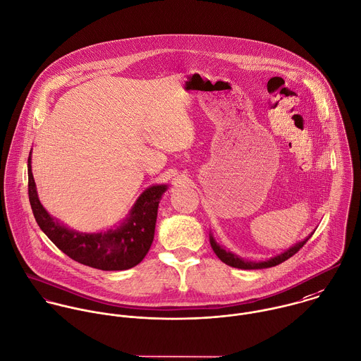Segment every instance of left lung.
Masks as SVG:
<instances>
[{
  "label": "left lung",
  "instance_id": "8db88e82",
  "mask_svg": "<svg viewBox=\"0 0 361 361\" xmlns=\"http://www.w3.org/2000/svg\"><path fill=\"white\" fill-rule=\"evenodd\" d=\"M310 238H311V235H310L308 238H305V240L295 243L294 246H291V247L287 249L286 252H283V253H280V255H277V256H274V257H271V259H269V260H266V262H257V263H256V262L243 260V259L238 257L237 255H234V253L226 250L224 247H221V246L216 242V240H214L212 235H210V243H212V247H213L214 253H216V255L219 256V259L223 260L226 264L233 266V267H237V269L250 270V269H267V267L277 266V264L283 263L284 260H287V259H290L293 255H295V253L305 245V242L310 240Z\"/></svg>",
  "mask_w": 361,
  "mask_h": 361
}]
</instances>
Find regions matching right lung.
I'll return each mask as SVG.
<instances>
[{"mask_svg": "<svg viewBox=\"0 0 361 361\" xmlns=\"http://www.w3.org/2000/svg\"><path fill=\"white\" fill-rule=\"evenodd\" d=\"M166 185L148 188L134 203L128 219L119 228L98 234L73 231L54 220L42 206L27 158V193L35 220L60 250L78 263L101 270H126L147 255L155 233L159 200Z\"/></svg>", "mask_w": 361, "mask_h": 361, "instance_id": "1", "label": "right lung"}]
</instances>
